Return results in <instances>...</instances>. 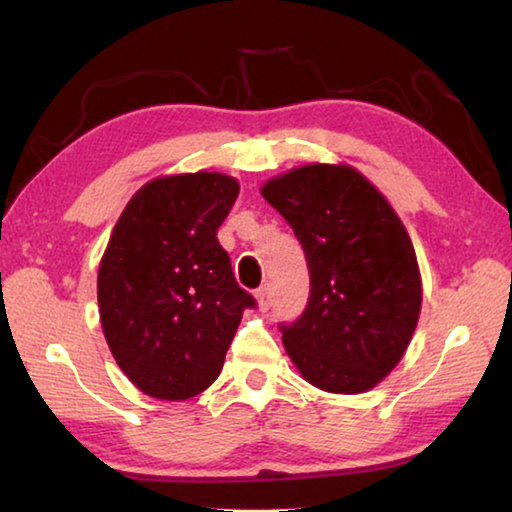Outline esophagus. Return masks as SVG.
Returning a JSON list of instances; mask_svg holds the SVG:
<instances>
[{
	"instance_id": "obj_1",
	"label": "esophagus",
	"mask_w": 512,
	"mask_h": 512,
	"mask_svg": "<svg viewBox=\"0 0 512 512\" xmlns=\"http://www.w3.org/2000/svg\"><path fill=\"white\" fill-rule=\"evenodd\" d=\"M255 298H257V307L262 309V311H266L268 307H271V289L264 287L262 289H257V293H255Z\"/></svg>"
}]
</instances>
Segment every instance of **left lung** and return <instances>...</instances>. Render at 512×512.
I'll list each match as a JSON object with an SVG mask.
<instances>
[{"mask_svg":"<svg viewBox=\"0 0 512 512\" xmlns=\"http://www.w3.org/2000/svg\"><path fill=\"white\" fill-rule=\"evenodd\" d=\"M262 196L296 232L309 266L307 309L280 325L284 350L320 391H370L400 363L420 318L409 232L350 164L296 167L266 180Z\"/></svg>","mask_w":512,"mask_h":512,"instance_id":"left-lung-1","label":"left lung"}]
</instances>
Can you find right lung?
Wrapping results in <instances>:
<instances>
[{"instance_id":"add662e5","label":"right lung","mask_w":512,"mask_h":512,"mask_svg":"<svg viewBox=\"0 0 512 512\" xmlns=\"http://www.w3.org/2000/svg\"><path fill=\"white\" fill-rule=\"evenodd\" d=\"M239 183L216 171L153 178L115 223L97 277L101 327L121 372L155 400L180 402L219 377L255 298L216 239Z\"/></svg>"}]
</instances>
